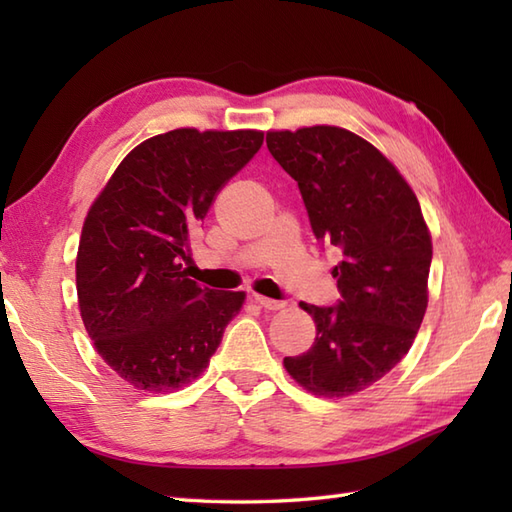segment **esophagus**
Masks as SVG:
<instances>
[{"mask_svg": "<svg viewBox=\"0 0 512 512\" xmlns=\"http://www.w3.org/2000/svg\"><path fill=\"white\" fill-rule=\"evenodd\" d=\"M253 301L264 310H281V308H284V301H275V299H268V297H262V295H253Z\"/></svg>", "mask_w": 512, "mask_h": 512, "instance_id": "esophagus-1", "label": "esophagus"}]
</instances>
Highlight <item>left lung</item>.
<instances>
[{
  "mask_svg": "<svg viewBox=\"0 0 512 512\" xmlns=\"http://www.w3.org/2000/svg\"><path fill=\"white\" fill-rule=\"evenodd\" d=\"M266 145L297 180L317 239L341 250L332 268L339 306L301 303L317 325L286 372L314 396L345 398L394 369L429 303L431 233L416 193L387 156L334 125L279 129Z\"/></svg>",
  "mask_w": 512,
  "mask_h": 512,
  "instance_id": "left-lung-1",
  "label": "left lung"
}]
</instances>
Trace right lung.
<instances>
[{
  "label": "right lung",
  "mask_w": 512,
  "mask_h": 512,
  "mask_svg": "<svg viewBox=\"0 0 512 512\" xmlns=\"http://www.w3.org/2000/svg\"><path fill=\"white\" fill-rule=\"evenodd\" d=\"M262 143L257 129H171L129 151L92 202L76 253L81 319L134 389L193 383L242 310L244 292L200 288L182 262L215 195Z\"/></svg>",
  "instance_id": "obj_1"
}]
</instances>
